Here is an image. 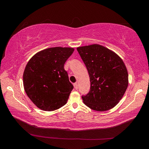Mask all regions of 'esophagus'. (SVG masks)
<instances>
[{
	"mask_svg": "<svg viewBox=\"0 0 149 149\" xmlns=\"http://www.w3.org/2000/svg\"><path fill=\"white\" fill-rule=\"evenodd\" d=\"M74 86L75 89H76V90L78 89V85H77V83H75V84H74Z\"/></svg>",
	"mask_w": 149,
	"mask_h": 149,
	"instance_id": "esophagus-1",
	"label": "esophagus"
}]
</instances>
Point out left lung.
I'll return each mask as SVG.
<instances>
[{
  "label": "left lung",
  "mask_w": 149,
  "mask_h": 149,
  "mask_svg": "<svg viewBox=\"0 0 149 149\" xmlns=\"http://www.w3.org/2000/svg\"><path fill=\"white\" fill-rule=\"evenodd\" d=\"M77 50L89 73L91 88L82 96L84 104L96 111L112 109L128 86V73L122 59L112 50L94 44Z\"/></svg>",
  "instance_id": "obj_1"
}]
</instances>
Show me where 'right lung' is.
<instances>
[{
  "mask_svg": "<svg viewBox=\"0 0 149 149\" xmlns=\"http://www.w3.org/2000/svg\"><path fill=\"white\" fill-rule=\"evenodd\" d=\"M74 48L52 47L39 51L27 62L23 75L25 91L40 109L53 111L66 104L74 88L64 64Z\"/></svg>",
  "mask_w": 149,
  "mask_h": 149,
  "instance_id": "1",
  "label": "right lung"
}]
</instances>
